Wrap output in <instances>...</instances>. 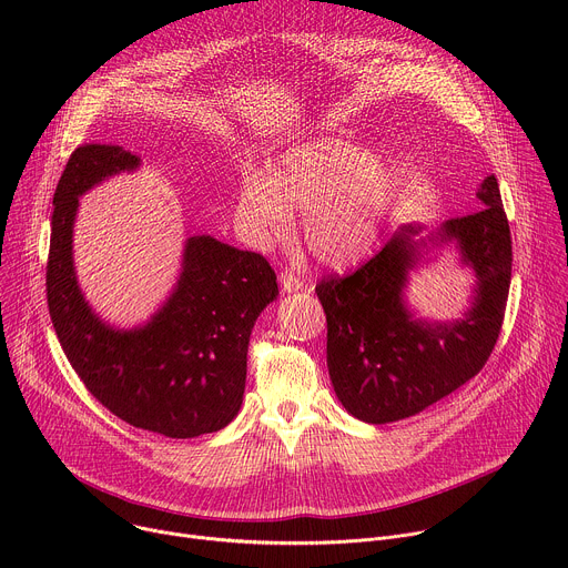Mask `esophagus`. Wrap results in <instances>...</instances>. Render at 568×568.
I'll return each instance as SVG.
<instances>
[{"instance_id": "esophagus-1", "label": "esophagus", "mask_w": 568, "mask_h": 568, "mask_svg": "<svg viewBox=\"0 0 568 568\" xmlns=\"http://www.w3.org/2000/svg\"><path fill=\"white\" fill-rule=\"evenodd\" d=\"M278 281H281L283 292H287V294H290V292H298V290L303 287V278H301L296 272H290V270L281 272Z\"/></svg>"}]
</instances>
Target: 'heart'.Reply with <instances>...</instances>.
<instances>
[{
	"mask_svg": "<svg viewBox=\"0 0 568 568\" xmlns=\"http://www.w3.org/2000/svg\"><path fill=\"white\" fill-rule=\"evenodd\" d=\"M395 200V173L384 159L348 139H316L287 150L270 173L250 171L235 202V226L252 247L267 250L303 211L310 252L328 265L364 258L379 240Z\"/></svg>",
	"mask_w": 568,
	"mask_h": 568,
	"instance_id": "b5f03b06",
	"label": "heart"
}]
</instances>
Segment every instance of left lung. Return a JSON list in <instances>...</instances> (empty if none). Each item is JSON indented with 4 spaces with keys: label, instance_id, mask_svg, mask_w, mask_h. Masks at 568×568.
<instances>
[{
    "label": "left lung",
    "instance_id": "8db88e82",
    "mask_svg": "<svg viewBox=\"0 0 568 568\" xmlns=\"http://www.w3.org/2000/svg\"><path fill=\"white\" fill-rule=\"evenodd\" d=\"M476 211L445 220L427 240L454 242L476 274L463 318L429 323L404 303L409 272L427 242L402 226L348 276H328L316 296L328 321V371L339 402L355 418L384 425L443 399L488 362L501 333L513 274V240L499 182L485 178Z\"/></svg>",
    "mask_w": 568,
    "mask_h": 568
}]
</instances>
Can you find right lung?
Segmentation results:
<instances>
[{"label": "right lung", "mask_w": 568, "mask_h": 568, "mask_svg": "<svg viewBox=\"0 0 568 568\" xmlns=\"http://www.w3.org/2000/svg\"><path fill=\"white\" fill-rule=\"evenodd\" d=\"M139 164L121 145L85 143L71 152L53 193L49 314L71 368L103 407L136 429L195 438L237 416L250 335L278 283L261 254L193 235L173 294L145 326L116 331L101 321L73 272L78 197Z\"/></svg>", "instance_id": "obj_1"}]
</instances>
